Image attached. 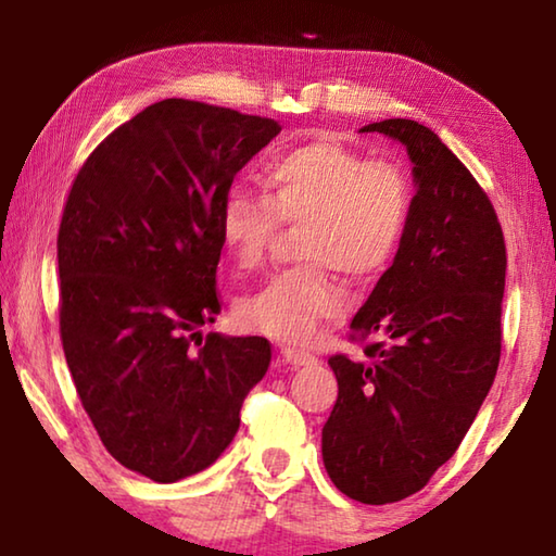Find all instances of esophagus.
<instances>
[{
	"mask_svg": "<svg viewBox=\"0 0 556 556\" xmlns=\"http://www.w3.org/2000/svg\"><path fill=\"white\" fill-rule=\"evenodd\" d=\"M281 357H285V361H287L289 365H294V368H301V365H312V363H316V357H314L312 353L296 351V348H285V351H281Z\"/></svg>",
	"mask_w": 556,
	"mask_h": 556,
	"instance_id": "34e87169",
	"label": "esophagus"
}]
</instances>
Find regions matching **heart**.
<instances>
[{
  "label": "heart",
  "mask_w": 556,
  "mask_h": 556,
  "mask_svg": "<svg viewBox=\"0 0 556 556\" xmlns=\"http://www.w3.org/2000/svg\"><path fill=\"white\" fill-rule=\"evenodd\" d=\"M267 193L230 188L220 203V238L240 269L265 260L281 223L301 228L308 265L271 275L238 301V321L279 343L314 341L324 321L345 312L331 269L372 279L392 265L412 218L407 172L390 159L318 137L287 149L267 168Z\"/></svg>",
  "instance_id": "1"
}]
</instances>
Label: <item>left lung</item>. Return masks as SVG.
<instances>
[{"mask_svg": "<svg viewBox=\"0 0 556 556\" xmlns=\"http://www.w3.org/2000/svg\"><path fill=\"white\" fill-rule=\"evenodd\" d=\"M407 147L417 193L392 267L351 324L368 361L328 357L338 400L324 466L365 505L421 491L456 454L501 363L505 238L488 193L429 127L382 119Z\"/></svg>", "mask_w": 556, "mask_h": 556, "instance_id": "1", "label": "left lung"}]
</instances>
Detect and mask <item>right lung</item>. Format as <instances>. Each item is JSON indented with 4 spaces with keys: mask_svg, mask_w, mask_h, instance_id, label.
Listing matches in <instances>:
<instances>
[{
    "mask_svg": "<svg viewBox=\"0 0 556 556\" xmlns=\"http://www.w3.org/2000/svg\"><path fill=\"white\" fill-rule=\"evenodd\" d=\"M279 129L208 102H154L92 149L65 201V363L110 456L156 483L228 448L269 368L267 338L199 328L220 314V203Z\"/></svg>",
    "mask_w": 556,
    "mask_h": 556,
    "instance_id": "obj_1",
    "label": "right lung"
}]
</instances>
